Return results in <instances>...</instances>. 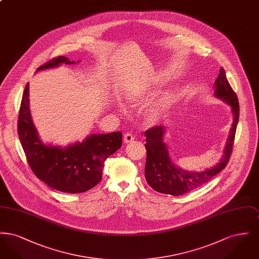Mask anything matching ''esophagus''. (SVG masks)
<instances>
[{"mask_svg": "<svg viewBox=\"0 0 259 259\" xmlns=\"http://www.w3.org/2000/svg\"><path fill=\"white\" fill-rule=\"evenodd\" d=\"M124 143H126V144H128V143H131V142H133L134 140H135V137L133 136V134H131V133H126L125 135H124Z\"/></svg>", "mask_w": 259, "mask_h": 259, "instance_id": "esophagus-1", "label": "esophagus"}]
</instances>
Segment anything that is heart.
I'll use <instances>...</instances> for the list:
<instances>
[{
	"instance_id": "obj_1",
	"label": "heart",
	"mask_w": 259,
	"mask_h": 259,
	"mask_svg": "<svg viewBox=\"0 0 259 259\" xmlns=\"http://www.w3.org/2000/svg\"><path fill=\"white\" fill-rule=\"evenodd\" d=\"M154 114H157V112H156V113H154Z\"/></svg>"
}]
</instances>
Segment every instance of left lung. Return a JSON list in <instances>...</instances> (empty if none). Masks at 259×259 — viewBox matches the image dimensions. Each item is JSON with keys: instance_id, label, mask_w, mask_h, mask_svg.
Here are the masks:
<instances>
[{"instance_id": "8db88e82", "label": "left lung", "mask_w": 259, "mask_h": 259, "mask_svg": "<svg viewBox=\"0 0 259 259\" xmlns=\"http://www.w3.org/2000/svg\"><path fill=\"white\" fill-rule=\"evenodd\" d=\"M214 95L231 106L234 115L232 128L222 161L213 168L203 172H185L176 167L170 159L167 146L163 143L164 127H151L145 133L147 142L145 145L147 149L145 177L148 185L155 191L174 196L183 195L208 183L211 178L222 172L228 164L234 145L240 108L237 95L230 87L223 68H221L220 74L214 82Z\"/></svg>"}]
</instances>
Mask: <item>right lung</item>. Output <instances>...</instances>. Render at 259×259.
<instances>
[{
  "mask_svg": "<svg viewBox=\"0 0 259 259\" xmlns=\"http://www.w3.org/2000/svg\"><path fill=\"white\" fill-rule=\"evenodd\" d=\"M74 63L65 56H58L37 71ZM17 132L27 162L37 179L55 190L73 194L85 192L98 185L105 161L122 145L121 132L93 134L65 148L44 145L30 114L29 83L25 87L20 104Z\"/></svg>",
  "mask_w": 259,
  "mask_h": 259,
  "instance_id": "right-lung-1",
  "label": "right lung"
}]
</instances>
